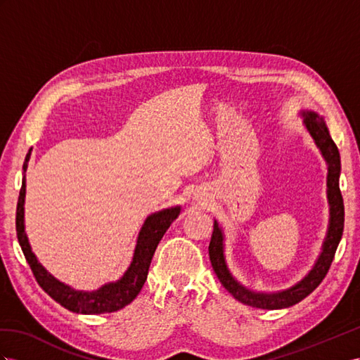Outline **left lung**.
I'll return each instance as SVG.
<instances>
[{"label":"left lung","mask_w":360,"mask_h":360,"mask_svg":"<svg viewBox=\"0 0 360 360\" xmlns=\"http://www.w3.org/2000/svg\"><path fill=\"white\" fill-rule=\"evenodd\" d=\"M300 115L304 118L302 124L306 131L315 141L322 158L327 164V200H328V226L321 246V252L311 269L302 276V278L290 285V288L278 292H259L246 288L228 268L225 257V234L222 226L214 219L213 236H211L208 254L211 266L214 274L224 288L233 295V297L246 306L263 309V310H278L288 309L298 304L315 290L321 281L327 275L330 264L333 262L338 245L342 238L344 233V200L339 190V176H340V156L339 150L331 140L326 120L315 110L302 109Z\"/></svg>","instance_id":"8db88e82"}]
</instances>
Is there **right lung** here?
<instances>
[{
	"mask_svg": "<svg viewBox=\"0 0 360 360\" xmlns=\"http://www.w3.org/2000/svg\"><path fill=\"white\" fill-rule=\"evenodd\" d=\"M30 155L32 149L27 153L22 165V187L20 191V198H18L16 207V234L18 242L21 245V250L25 255L27 263L30 264L36 281H38L41 288L47 292L54 301L59 302L60 306L75 313H82V315H100V313H110L126 307L127 304H131L136 298V295L140 293L147 280V274H149V266L156 246H158L165 231H167L170 225L181 214V207L176 205L165 208L146 217L140 233H138L136 237L131 264L127 266L124 274L120 276L117 281H109L103 285H100L96 290H77L75 288H71V285L59 281L56 276L51 275L44 268L42 263H39L38 257L32 251L29 237H27L24 204L25 172L27 167H29Z\"/></svg>",
	"mask_w": 360,
	"mask_h": 360,
	"instance_id": "add662e5",
	"label": "right lung"
}]
</instances>
